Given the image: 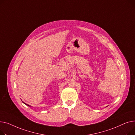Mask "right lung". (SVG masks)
I'll use <instances>...</instances> for the list:
<instances>
[{
  "instance_id": "right-lung-1",
  "label": "right lung",
  "mask_w": 135,
  "mask_h": 135,
  "mask_svg": "<svg viewBox=\"0 0 135 135\" xmlns=\"http://www.w3.org/2000/svg\"><path fill=\"white\" fill-rule=\"evenodd\" d=\"M22 102H23V104H25V105H27V106H29V107H31V106H29V105H28V104H26V103H25V102H23V101H22Z\"/></svg>"
}]
</instances>
